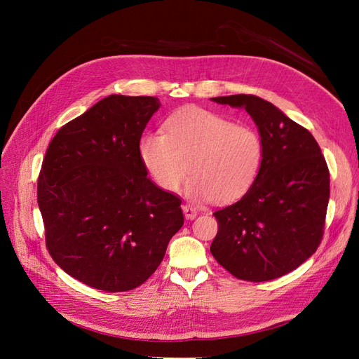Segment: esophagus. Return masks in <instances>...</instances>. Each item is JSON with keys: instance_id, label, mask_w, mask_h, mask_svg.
<instances>
[{"instance_id": "1", "label": "esophagus", "mask_w": 359, "mask_h": 359, "mask_svg": "<svg viewBox=\"0 0 359 359\" xmlns=\"http://www.w3.org/2000/svg\"><path fill=\"white\" fill-rule=\"evenodd\" d=\"M182 210H183V214H184V217H186L187 219H194V218H196V215H198V211L194 208V206H191V205H183Z\"/></svg>"}]
</instances>
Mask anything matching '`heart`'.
Here are the masks:
<instances>
[{"instance_id": "heart-1", "label": "heart", "mask_w": 359, "mask_h": 359, "mask_svg": "<svg viewBox=\"0 0 359 359\" xmlns=\"http://www.w3.org/2000/svg\"><path fill=\"white\" fill-rule=\"evenodd\" d=\"M262 154L255 129L195 106L173 113L165 122V134L149 132L140 142L141 160L163 191L177 192L189 167V192L218 203L248 192Z\"/></svg>"}]
</instances>
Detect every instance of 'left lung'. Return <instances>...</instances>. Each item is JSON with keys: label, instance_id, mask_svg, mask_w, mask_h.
I'll return each mask as SVG.
<instances>
[{"label": "left lung", "instance_id": "obj_1", "mask_svg": "<svg viewBox=\"0 0 359 359\" xmlns=\"http://www.w3.org/2000/svg\"><path fill=\"white\" fill-rule=\"evenodd\" d=\"M244 107L262 141L259 173L240 201L214 212L211 253L233 276L263 282L297 269L320 246L330 195L326 160L309 129L253 94L214 97Z\"/></svg>", "mask_w": 359, "mask_h": 359}]
</instances>
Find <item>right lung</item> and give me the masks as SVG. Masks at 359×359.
<instances>
[{
  "mask_svg": "<svg viewBox=\"0 0 359 359\" xmlns=\"http://www.w3.org/2000/svg\"><path fill=\"white\" fill-rule=\"evenodd\" d=\"M158 107L157 97L111 94L65 123L46 149L37 179L46 248L91 288L142 285L183 225L182 199L147 177L140 156Z\"/></svg>",
  "mask_w": 359,
  "mask_h": 359,
  "instance_id": "obj_1",
  "label": "right lung"
}]
</instances>
